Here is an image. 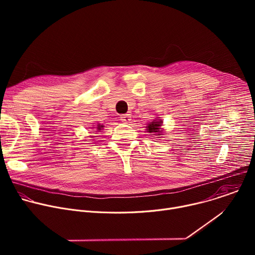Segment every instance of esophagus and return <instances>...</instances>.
Wrapping results in <instances>:
<instances>
[{"label":"esophagus","instance_id":"34e87169","mask_svg":"<svg viewBox=\"0 0 255 255\" xmlns=\"http://www.w3.org/2000/svg\"><path fill=\"white\" fill-rule=\"evenodd\" d=\"M120 120H121L122 122H124V123H127V122H129V121L131 120V115H130V114H124V115H121Z\"/></svg>","mask_w":255,"mask_h":255}]
</instances>
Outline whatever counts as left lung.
Segmentation results:
<instances>
[{
  "label": "left lung",
  "instance_id": "1",
  "mask_svg": "<svg viewBox=\"0 0 255 255\" xmlns=\"http://www.w3.org/2000/svg\"><path fill=\"white\" fill-rule=\"evenodd\" d=\"M161 126H162V121L159 120V119H155L153 120V122H150L148 125H147V132L149 133H154V135H161L162 133V129H161Z\"/></svg>",
  "mask_w": 255,
  "mask_h": 255
}]
</instances>
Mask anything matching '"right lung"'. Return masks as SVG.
I'll list each match as a JSON object with an SVG mask.
<instances>
[{
	"label": "right lung",
	"mask_w": 255,
	"mask_h": 255,
	"mask_svg": "<svg viewBox=\"0 0 255 255\" xmlns=\"http://www.w3.org/2000/svg\"><path fill=\"white\" fill-rule=\"evenodd\" d=\"M103 127H104L103 125H100V124H99V125H97V127H94V128H97L98 130H101Z\"/></svg>",
	"instance_id": "obj_1"
}]
</instances>
